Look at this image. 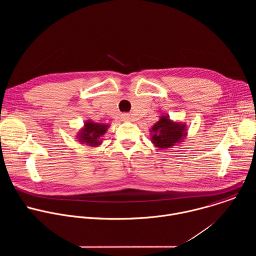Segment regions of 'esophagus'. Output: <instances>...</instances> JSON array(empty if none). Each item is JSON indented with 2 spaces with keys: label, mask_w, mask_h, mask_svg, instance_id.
Masks as SVG:
<instances>
[{
  "label": "esophagus",
  "mask_w": 256,
  "mask_h": 256,
  "mask_svg": "<svg viewBox=\"0 0 256 256\" xmlns=\"http://www.w3.org/2000/svg\"><path fill=\"white\" fill-rule=\"evenodd\" d=\"M130 114H122V120L124 122H128V120H130Z\"/></svg>",
  "instance_id": "34e87169"
}]
</instances>
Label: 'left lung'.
<instances>
[{"label": "left lung", "mask_w": 256, "mask_h": 256, "mask_svg": "<svg viewBox=\"0 0 256 256\" xmlns=\"http://www.w3.org/2000/svg\"><path fill=\"white\" fill-rule=\"evenodd\" d=\"M150 134L153 144L163 150L184 142L188 136V128L184 122H174L166 114L159 118V120L150 128Z\"/></svg>", "instance_id": "obj_1"}]
</instances>
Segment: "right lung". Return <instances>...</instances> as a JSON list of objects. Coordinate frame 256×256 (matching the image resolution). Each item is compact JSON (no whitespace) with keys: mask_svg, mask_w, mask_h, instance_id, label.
<instances>
[{"mask_svg":"<svg viewBox=\"0 0 256 256\" xmlns=\"http://www.w3.org/2000/svg\"><path fill=\"white\" fill-rule=\"evenodd\" d=\"M109 128L107 124H98L92 120H87L82 128L79 130L77 140L82 144H88V147L96 148L102 144V136H104Z\"/></svg>","mask_w":256,"mask_h":256,"instance_id":"right-lung-1","label":"right lung"}]
</instances>
